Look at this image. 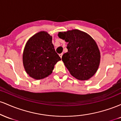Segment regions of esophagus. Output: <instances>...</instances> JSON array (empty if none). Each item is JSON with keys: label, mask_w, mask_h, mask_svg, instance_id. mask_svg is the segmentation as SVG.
I'll return each mask as SVG.
<instances>
[{"label": "esophagus", "mask_w": 121, "mask_h": 121, "mask_svg": "<svg viewBox=\"0 0 121 121\" xmlns=\"http://www.w3.org/2000/svg\"><path fill=\"white\" fill-rule=\"evenodd\" d=\"M62 55H63V53H61V54H60V55H59V56H60V57H61V58H62Z\"/></svg>", "instance_id": "obj_1"}]
</instances>
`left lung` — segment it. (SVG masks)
<instances>
[{
    "instance_id": "1",
    "label": "left lung",
    "mask_w": 121,
    "mask_h": 121,
    "mask_svg": "<svg viewBox=\"0 0 121 121\" xmlns=\"http://www.w3.org/2000/svg\"><path fill=\"white\" fill-rule=\"evenodd\" d=\"M58 36L68 43V52L62 55V60L70 74L81 81L91 78L100 63V52L95 40L78 30L60 32Z\"/></svg>"
}]
</instances>
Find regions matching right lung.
<instances>
[{
  "label": "right lung",
  "instance_id": "add662e5",
  "mask_svg": "<svg viewBox=\"0 0 121 121\" xmlns=\"http://www.w3.org/2000/svg\"><path fill=\"white\" fill-rule=\"evenodd\" d=\"M52 36L40 31L28 40L23 53L26 73L35 80H41L52 73L55 65L61 60L53 45Z\"/></svg>",
  "mask_w": 121,
  "mask_h": 121
}]
</instances>
